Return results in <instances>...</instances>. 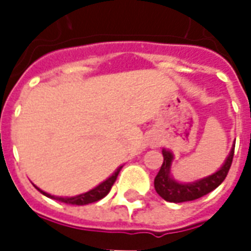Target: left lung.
I'll return each instance as SVG.
<instances>
[{
    "instance_id": "left-lung-1",
    "label": "left lung",
    "mask_w": 251,
    "mask_h": 251,
    "mask_svg": "<svg viewBox=\"0 0 251 251\" xmlns=\"http://www.w3.org/2000/svg\"><path fill=\"white\" fill-rule=\"evenodd\" d=\"M234 149L235 145L232 147L231 152L226 158V163L223 164L218 172L211 175L208 177L195 181L191 184H180L174 179H171L169 176V168H171V163H172V153L168 151H163L164 163L161 168L158 171L157 176L154 179V188L164 200L167 201H172V203H183V201H191V200H196L204 196V195L210 194L211 191H214L216 187L223 183V180L226 179L227 174L231 167L232 157H234Z\"/></svg>"
}]
</instances>
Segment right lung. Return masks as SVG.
Here are the masks:
<instances>
[{
    "label": "right lung",
    "instance_id": "obj_1",
    "mask_svg": "<svg viewBox=\"0 0 251 251\" xmlns=\"http://www.w3.org/2000/svg\"><path fill=\"white\" fill-rule=\"evenodd\" d=\"M122 167L115 171V174L113 176H110L109 179L103 181L102 184H99L98 187H95L91 191H88L86 194L82 195H77V196H74V198H56V196H52L50 194H46L44 191H41L39 189L41 194L46 195L48 198H52V199H56L59 201H63V203H67V204H76V205H84V204H90V203H95V201H98V200L103 199L106 195L109 194L110 189L113 187V184L115 183V180H117V176L120 174V171Z\"/></svg>",
    "mask_w": 251,
    "mask_h": 251
}]
</instances>
